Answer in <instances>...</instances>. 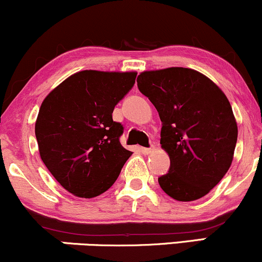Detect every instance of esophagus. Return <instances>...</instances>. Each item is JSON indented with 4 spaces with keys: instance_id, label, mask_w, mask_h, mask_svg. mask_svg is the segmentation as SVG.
I'll use <instances>...</instances> for the list:
<instances>
[{
    "instance_id": "34e87169",
    "label": "esophagus",
    "mask_w": 262,
    "mask_h": 262,
    "mask_svg": "<svg viewBox=\"0 0 262 262\" xmlns=\"http://www.w3.org/2000/svg\"><path fill=\"white\" fill-rule=\"evenodd\" d=\"M139 150H140V152L141 154H144V155H149V154H151L152 151H154V148H143V146H141V148H139Z\"/></svg>"
}]
</instances>
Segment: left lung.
<instances>
[{
    "instance_id": "left-lung-1",
    "label": "left lung",
    "mask_w": 262,
    "mask_h": 262,
    "mask_svg": "<svg viewBox=\"0 0 262 262\" xmlns=\"http://www.w3.org/2000/svg\"><path fill=\"white\" fill-rule=\"evenodd\" d=\"M138 89L162 122L161 148L170 158L169 172L159 177L173 200L202 198L229 170L237 125L227 96L196 70L167 68L144 71Z\"/></svg>"
}]
</instances>
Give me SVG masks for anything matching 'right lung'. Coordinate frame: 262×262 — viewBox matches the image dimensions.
Instances as JSON below:
<instances>
[{
    "instance_id": "1",
    "label": "right lung",
    "mask_w": 262,
    "mask_h": 262,
    "mask_svg": "<svg viewBox=\"0 0 262 262\" xmlns=\"http://www.w3.org/2000/svg\"><path fill=\"white\" fill-rule=\"evenodd\" d=\"M137 73L83 70L44 98L35 122L39 154L66 191L81 198L106 192L132 151L122 146L116 104L134 86Z\"/></svg>"
}]
</instances>
